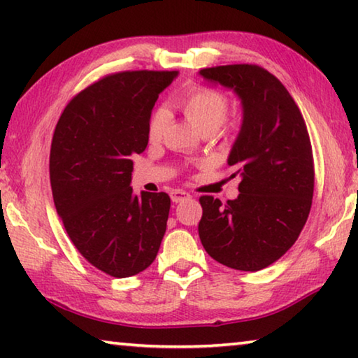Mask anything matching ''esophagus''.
I'll use <instances>...</instances> for the list:
<instances>
[{
  "mask_svg": "<svg viewBox=\"0 0 358 358\" xmlns=\"http://www.w3.org/2000/svg\"><path fill=\"white\" fill-rule=\"evenodd\" d=\"M171 199H172V202L180 203V202H183V201H187V199H191V194L181 191V189H173L171 192Z\"/></svg>",
  "mask_w": 358,
  "mask_h": 358,
  "instance_id": "1",
  "label": "esophagus"
}]
</instances>
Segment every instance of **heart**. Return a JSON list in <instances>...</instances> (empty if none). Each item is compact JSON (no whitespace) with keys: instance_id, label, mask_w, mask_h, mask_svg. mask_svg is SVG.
<instances>
[{"instance_id":"obj_1","label":"heart","mask_w":358,"mask_h":358,"mask_svg":"<svg viewBox=\"0 0 358 358\" xmlns=\"http://www.w3.org/2000/svg\"><path fill=\"white\" fill-rule=\"evenodd\" d=\"M173 106L203 136H210L213 132L226 134V118L229 115L230 101L227 94H224L220 90L203 87V85H192L173 101ZM166 123L167 115L162 108L151 113L147 126L150 142L161 141Z\"/></svg>"}]
</instances>
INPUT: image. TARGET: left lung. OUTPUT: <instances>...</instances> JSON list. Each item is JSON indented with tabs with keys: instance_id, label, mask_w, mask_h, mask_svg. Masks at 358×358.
<instances>
[{
	"instance_id": "left-lung-1",
	"label": "left lung",
	"mask_w": 358,
	"mask_h": 358,
	"mask_svg": "<svg viewBox=\"0 0 358 358\" xmlns=\"http://www.w3.org/2000/svg\"><path fill=\"white\" fill-rule=\"evenodd\" d=\"M207 80L232 88L243 106V124L229 155L238 197L222 203L202 196L199 237L216 262L257 271L292 246L310 215L314 159L310 134L286 87L257 64L201 69Z\"/></svg>"
}]
</instances>
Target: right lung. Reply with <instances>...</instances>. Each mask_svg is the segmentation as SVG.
<instances>
[{
    "mask_svg": "<svg viewBox=\"0 0 358 358\" xmlns=\"http://www.w3.org/2000/svg\"><path fill=\"white\" fill-rule=\"evenodd\" d=\"M178 71H123L82 90L59 117L50 148L57 213L77 251L113 278L153 264L171 197L131 187L132 156L148 145L155 102Z\"/></svg>",
    "mask_w": 358,
    "mask_h": 358,
    "instance_id": "add662e5",
    "label": "right lung"
}]
</instances>
